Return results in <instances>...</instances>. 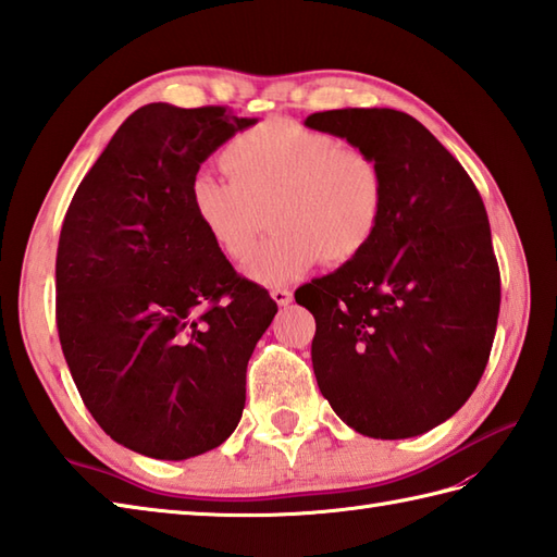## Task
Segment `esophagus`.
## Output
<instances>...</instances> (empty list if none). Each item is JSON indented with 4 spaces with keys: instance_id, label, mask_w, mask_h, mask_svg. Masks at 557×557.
Listing matches in <instances>:
<instances>
[{
    "instance_id": "1",
    "label": "esophagus",
    "mask_w": 557,
    "mask_h": 557,
    "mask_svg": "<svg viewBox=\"0 0 557 557\" xmlns=\"http://www.w3.org/2000/svg\"><path fill=\"white\" fill-rule=\"evenodd\" d=\"M271 298L276 300V305L288 307L293 302V290L290 288H271Z\"/></svg>"
}]
</instances>
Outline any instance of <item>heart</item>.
<instances>
[{
	"label": "heart",
	"mask_w": 557,
	"mask_h": 557,
	"mask_svg": "<svg viewBox=\"0 0 557 557\" xmlns=\"http://www.w3.org/2000/svg\"><path fill=\"white\" fill-rule=\"evenodd\" d=\"M231 181L197 171L190 205L219 250L247 262L276 221V238L247 274L278 286L317 264H345L374 240L386 178L376 159L288 119L259 123L221 152Z\"/></svg>",
	"instance_id": "heart-1"
}]
</instances>
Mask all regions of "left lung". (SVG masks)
<instances>
[{
	"instance_id": "1",
	"label": "left lung",
	"mask_w": 557,
	"mask_h": 557,
	"mask_svg": "<svg viewBox=\"0 0 557 557\" xmlns=\"http://www.w3.org/2000/svg\"><path fill=\"white\" fill-rule=\"evenodd\" d=\"M305 126L372 154L386 178L374 240L295 290L314 314L319 391L345 424L410 438L453 417L484 374L500 310L486 207L462 164L395 109H331Z\"/></svg>"
}]
</instances>
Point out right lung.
<instances>
[{
    "mask_svg": "<svg viewBox=\"0 0 557 557\" xmlns=\"http://www.w3.org/2000/svg\"><path fill=\"white\" fill-rule=\"evenodd\" d=\"M255 119L145 104L81 181L57 250V329L95 422L121 446L188 460L221 446L278 312L209 238L190 181Z\"/></svg>",
    "mask_w": 557,
    "mask_h": 557,
    "instance_id": "add662e5",
    "label": "right lung"
}]
</instances>
